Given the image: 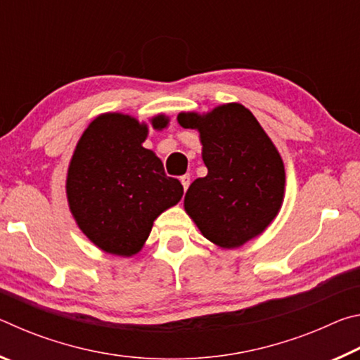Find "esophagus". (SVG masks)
I'll list each match as a JSON object with an SVG mask.
<instances>
[{
  "instance_id": "1",
  "label": "esophagus",
  "mask_w": 360,
  "mask_h": 360,
  "mask_svg": "<svg viewBox=\"0 0 360 360\" xmlns=\"http://www.w3.org/2000/svg\"><path fill=\"white\" fill-rule=\"evenodd\" d=\"M181 184H182V187H184V191H187L188 186H191V174L181 176Z\"/></svg>"
}]
</instances>
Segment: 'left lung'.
I'll return each instance as SVG.
<instances>
[{
  "label": "left lung",
  "instance_id": "obj_1",
  "mask_svg": "<svg viewBox=\"0 0 360 360\" xmlns=\"http://www.w3.org/2000/svg\"><path fill=\"white\" fill-rule=\"evenodd\" d=\"M184 129H197L205 178L187 188L184 208L205 238L240 248L260 235L281 208L285 173L281 155L252 112L238 103L206 115L181 112Z\"/></svg>",
  "mask_w": 360,
  "mask_h": 360
}]
</instances>
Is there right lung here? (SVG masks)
<instances>
[{"label":"right lung","instance_id":"obj_1","mask_svg":"<svg viewBox=\"0 0 360 360\" xmlns=\"http://www.w3.org/2000/svg\"><path fill=\"white\" fill-rule=\"evenodd\" d=\"M157 115L152 127L165 129ZM148 125L130 115H98L72 154L66 195L85 236L105 252L136 254L158 214L179 202L184 188L169 178L154 152L143 148Z\"/></svg>","mask_w":360,"mask_h":360}]
</instances>
